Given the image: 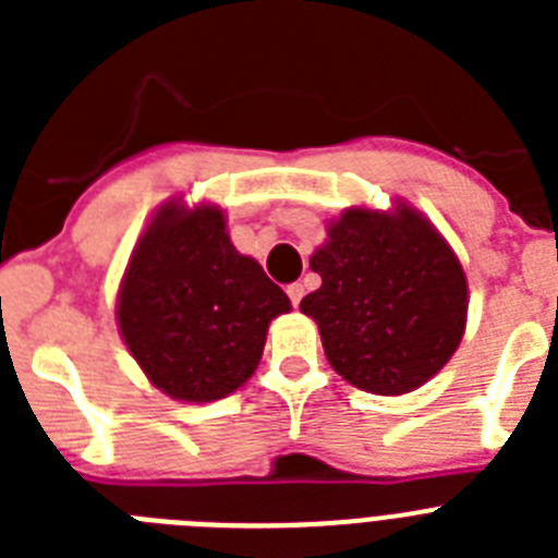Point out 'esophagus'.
Here are the masks:
<instances>
[{
  "label": "esophagus",
  "instance_id": "34e87169",
  "mask_svg": "<svg viewBox=\"0 0 558 558\" xmlns=\"http://www.w3.org/2000/svg\"><path fill=\"white\" fill-rule=\"evenodd\" d=\"M288 295H290V302H293V307H299L304 299V284H299V282L288 284Z\"/></svg>",
  "mask_w": 558,
  "mask_h": 558
}]
</instances>
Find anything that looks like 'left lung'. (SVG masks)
Returning <instances> with one entry per match:
<instances>
[{"label": "left lung", "instance_id": "left-lung-1", "mask_svg": "<svg viewBox=\"0 0 558 558\" xmlns=\"http://www.w3.org/2000/svg\"><path fill=\"white\" fill-rule=\"evenodd\" d=\"M310 268L322 288L302 299L335 372L397 397L445 366L466 324V276L418 211L349 209L329 226Z\"/></svg>", "mask_w": 558, "mask_h": 558}]
</instances>
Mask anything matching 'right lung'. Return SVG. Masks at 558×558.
Returning a JSON list of instances; mask_svg holds the SVG:
<instances>
[{"mask_svg":"<svg viewBox=\"0 0 558 558\" xmlns=\"http://www.w3.org/2000/svg\"><path fill=\"white\" fill-rule=\"evenodd\" d=\"M288 310L284 290L234 251L223 211L167 204L133 248L117 318L153 386L211 402L254 374L268 324Z\"/></svg>","mask_w":558,"mask_h":558,"instance_id":"obj_1","label":"right lung"}]
</instances>
